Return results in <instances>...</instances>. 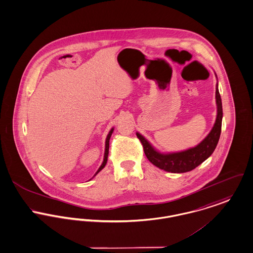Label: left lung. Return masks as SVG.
<instances>
[{
	"instance_id": "8db88e82",
	"label": "left lung",
	"mask_w": 253,
	"mask_h": 253,
	"mask_svg": "<svg viewBox=\"0 0 253 253\" xmlns=\"http://www.w3.org/2000/svg\"><path fill=\"white\" fill-rule=\"evenodd\" d=\"M216 103L218 113L215 124L208 136L194 148L178 153L161 154L153 148L141 134L136 133V136L142 144L143 151L149 162L157 167L171 173H185L193 170L197 166L203 164L214 152L221 135L223 107L221 95L218 89V84L216 88Z\"/></svg>"
}]
</instances>
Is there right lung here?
Instances as JSON below:
<instances>
[{"label": "right lung", "instance_id": "obj_1", "mask_svg": "<svg viewBox=\"0 0 253 253\" xmlns=\"http://www.w3.org/2000/svg\"><path fill=\"white\" fill-rule=\"evenodd\" d=\"M113 131H114V129H112V130L110 131V133H109L108 136H107V138H106V147H105L104 161H103V164H101V166L99 167V169L97 170V172L95 173V175H96V174H97L99 171H101V170L104 168L106 164H107V161H108V155H109V142H110V137H111V135H112ZM95 175H94V176H95Z\"/></svg>", "mask_w": 253, "mask_h": 253}]
</instances>
